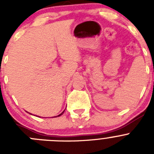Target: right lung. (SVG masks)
Listing matches in <instances>:
<instances>
[{"instance_id": "1", "label": "right lung", "mask_w": 154, "mask_h": 154, "mask_svg": "<svg viewBox=\"0 0 154 154\" xmlns=\"http://www.w3.org/2000/svg\"><path fill=\"white\" fill-rule=\"evenodd\" d=\"M65 109H64L63 111H62V112H61L60 113H58V115L55 116H54V117H58V116H60L61 115H62V114L64 113V112H65ZM29 113H30V114H31V115H32V113H31V112H29ZM35 116H38V117H39V116H38V115H35Z\"/></svg>"}]
</instances>
